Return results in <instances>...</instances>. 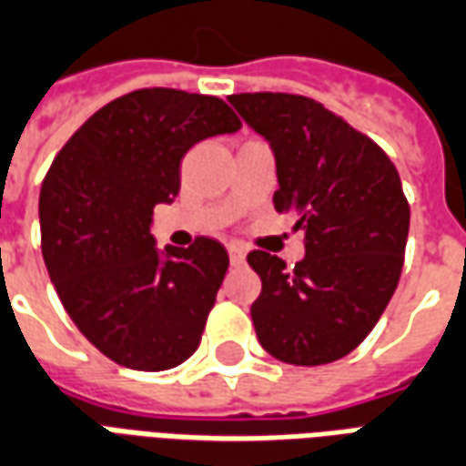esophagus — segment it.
<instances>
[{
    "mask_svg": "<svg viewBox=\"0 0 466 466\" xmlns=\"http://www.w3.org/2000/svg\"><path fill=\"white\" fill-rule=\"evenodd\" d=\"M227 252H229V262L234 264V267H239V264H244V257H247V252H244L242 244H227Z\"/></svg>",
    "mask_w": 466,
    "mask_h": 466,
    "instance_id": "34e87169",
    "label": "esophagus"
}]
</instances>
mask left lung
I'll return each instance as SVG.
<instances>
[{"instance_id":"1","label":"left lung","mask_w":466,"mask_h":466,"mask_svg":"<svg viewBox=\"0 0 466 466\" xmlns=\"http://www.w3.org/2000/svg\"><path fill=\"white\" fill-rule=\"evenodd\" d=\"M229 105L274 152V209L294 214L304 259L262 249L252 304L257 339L272 357L317 367L347 357L380 322L400 282L410 204L400 174L370 137L299 95H232Z\"/></svg>"}]
</instances>
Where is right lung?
<instances>
[{
    "instance_id": "1",
    "label": "right lung",
    "mask_w": 466,
    "mask_h": 466,
    "mask_svg": "<svg viewBox=\"0 0 466 466\" xmlns=\"http://www.w3.org/2000/svg\"><path fill=\"white\" fill-rule=\"evenodd\" d=\"M242 127L219 96L137 89L89 116L42 184L46 272L76 329L139 371L189 360L229 267L217 239L157 249L152 214L179 192L194 144Z\"/></svg>"
}]
</instances>
